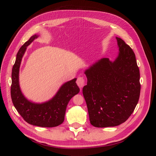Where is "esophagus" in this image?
Instances as JSON below:
<instances>
[{
	"instance_id": "1",
	"label": "esophagus",
	"mask_w": 156,
	"mask_h": 156,
	"mask_svg": "<svg viewBox=\"0 0 156 156\" xmlns=\"http://www.w3.org/2000/svg\"><path fill=\"white\" fill-rule=\"evenodd\" d=\"M77 84L79 88H83L85 85V80L83 77H79L77 79Z\"/></svg>"
}]
</instances>
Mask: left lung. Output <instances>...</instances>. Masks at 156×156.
<instances>
[{
  "mask_svg": "<svg viewBox=\"0 0 156 156\" xmlns=\"http://www.w3.org/2000/svg\"><path fill=\"white\" fill-rule=\"evenodd\" d=\"M119 54L114 62L107 58L97 61L84 73L83 88L90 124L97 127L124 123L135 110L140 92V72L134 52L116 37Z\"/></svg>",
  "mask_w": 156,
  "mask_h": 156,
  "instance_id": "1",
  "label": "left lung"
}]
</instances>
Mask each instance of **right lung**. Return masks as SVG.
I'll return each instance as SVG.
<instances>
[{
    "instance_id": "right-lung-1",
    "label": "right lung",
    "mask_w": 156,
    "mask_h": 156,
    "mask_svg": "<svg viewBox=\"0 0 156 156\" xmlns=\"http://www.w3.org/2000/svg\"><path fill=\"white\" fill-rule=\"evenodd\" d=\"M37 36L34 35L23 44L19 50L15 64L12 68L11 98L17 112L27 123L33 126L52 127L64 122L66 110L69 100L79 92L75 78L64 83L56 95L49 101L43 103H35L29 101L23 96L19 84V72L23 56L29 45Z\"/></svg>"
}]
</instances>
